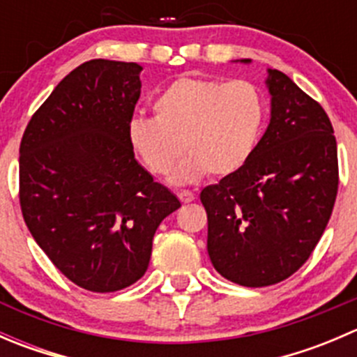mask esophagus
Returning <instances> with one entry per match:
<instances>
[{
	"mask_svg": "<svg viewBox=\"0 0 357 357\" xmlns=\"http://www.w3.org/2000/svg\"><path fill=\"white\" fill-rule=\"evenodd\" d=\"M178 197H179V200L183 202V204H190V202L195 200V193L188 192V190H181V192L178 193Z\"/></svg>",
	"mask_w": 357,
	"mask_h": 357,
	"instance_id": "34e87169",
	"label": "esophagus"
}]
</instances>
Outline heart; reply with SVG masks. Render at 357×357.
Listing matches in <instances>:
<instances>
[{"instance_id":"heart-1","label":"heart","mask_w":357,"mask_h":357,"mask_svg":"<svg viewBox=\"0 0 357 357\" xmlns=\"http://www.w3.org/2000/svg\"><path fill=\"white\" fill-rule=\"evenodd\" d=\"M155 117L129 121L128 139L136 157L155 176H169L183 153L174 181L190 183L208 172L235 174L247 164L261 138L266 105L248 81L181 77L153 102Z\"/></svg>"}]
</instances>
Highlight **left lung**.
Masks as SVG:
<instances>
[{
    "label": "left lung",
    "mask_w": 357,
    "mask_h": 357,
    "mask_svg": "<svg viewBox=\"0 0 357 357\" xmlns=\"http://www.w3.org/2000/svg\"><path fill=\"white\" fill-rule=\"evenodd\" d=\"M266 86L271 119L254 153L200 193L212 266L242 287L275 285L307 261L338 190L337 142L326 112L283 72L268 68Z\"/></svg>",
    "instance_id": "left-lung-1"
}]
</instances>
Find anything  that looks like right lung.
<instances>
[{
	"label": "right lung",
	"instance_id": "1",
	"mask_svg": "<svg viewBox=\"0 0 357 357\" xmlns=\"http://www.w3.org/2000/svg\"><path fill=\"white\" fill-rule=\"evenodd\" d=\"M142 70L132 62H84L32 115L20 143L25 225L50 261L89 291L138 282L158 225L181 207L129 145Z\"/></svg>",
	"mask_w": 357,
	"mask_h": 357
}]
</instances>
